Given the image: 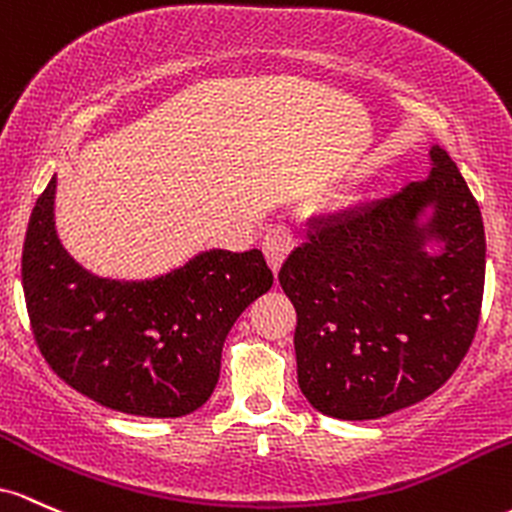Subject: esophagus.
I'll list each match as a JSON object with an SVG mask.
<instances>
[{
  "instance_id": "1",
  "label": "esophagus",
  "mask_w": 512,
  "mask_h": 512,
  "mask_svg": "<svg viewBox=\"0 0 512 512\" xmlns=\"http://www.w3.org/2000/svg\"><path fill=\"white\" fill-rule=\"evenodd\" d=\"M295 244H297L295 234H292V229L285 227V225L273 227L271 232L266 234V239H263V254H266L268 266L273 268L275 275H278L280 266H283L287 254L295 249Z\"/></svg>"
}]
</instances>
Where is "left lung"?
<instances>
[{
  "instance_id": "1",
  "label": "left lung",
  "mask_w": 512,
  "mask_h": 512,
  "mask_svg": "<svg viewBox=\"0 0 512 512\" xmlns=\"http://www.w3.org/2000/svg\"><path fill=\"white\" fill-rule=\"evenodd\" d=\"M430 164L392 198L314 220L280 268L297 312V382L326 416L372 421L418 404L472 346L484 220L440 145Z\"/></svg>"
}]
</instances>
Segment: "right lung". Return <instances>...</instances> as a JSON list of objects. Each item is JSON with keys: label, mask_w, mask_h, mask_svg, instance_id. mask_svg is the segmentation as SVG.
I'll list each match as a JSON object with an SVG mask.
<instances>
[{"label": "right lung", "mask_w": 512, "mask_h": 512, "mask_svg": "<svg viewBox=\"0 0 512 512\" xmlns=\"http://www.w3.org/2000/svg\"><path fill=\"white\" fill-rule=\"evenodd\" d=\"M53 176L31 212L21 280L33 336L79 394L106 409L179 418L210 399L222 346L239 314L271 290L258 249H210L147 280L99 278L67 254L55 229Z\"/></svg>", "instance_id": "add662e5"}]
</instances>
